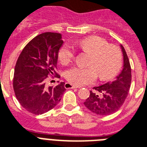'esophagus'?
I'll return each mask as SVG.
<instances>
[{
  "mask_svg": "<svg viewBox=\"0 0 147 147\" xmlns=\"http://www.w3.org/2000/svg\"><path fill=\"white\" fill-rule=\"evenodd\" d=\"M78 87H77V86H75V85H72L71 84H69V83H65V88H66V89H71V88H72V89H75V88H78Z\"/></svg>",
  "mask_w": 147,
  "mask_h": 147,
  "instance_id": "obj_1",
  "label": "esophagus"
}]
</instances>
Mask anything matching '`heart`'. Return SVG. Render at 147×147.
<instances>
[{
	"instance_id": "b5f03b06",
	"label": "heart",
	"mask_w": 147,
	"mask_h": 147,
	"mask_svg": "<svg viewBox=\"0 0 147 147\" xmlns=\"http://www.w3.org/2000/svg\"><path fill=\"white\" fill-rule=\"evenodd\" d=\"M83 51L90 53L88 67L75 66L65 71V78L74 85L90 84L96 80L97 73L102 79H109L115 76L122 63L121 53L117 47L111 46L100 37L91 36L76 43ZM76 56L71 46L64 45L59 49L58 57L60 63L67 65Z\"/></svg>"
}]
</instances>
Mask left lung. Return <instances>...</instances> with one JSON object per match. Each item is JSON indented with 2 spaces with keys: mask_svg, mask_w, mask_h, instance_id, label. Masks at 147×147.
Segmentation results:
<instances>
[{
  "mask_svg": "<svg viewBox=\"0 0 147 147\" xmlns=\"http://www.w3.org/2000/svg\"><path fill=\"white\" fill-rule=\"evenodd\" d=\"M124 57L123 69L113 82L95 87L84 106L92 113L100 115H108L115 113L122 107L129 92L131 83V69L125 48L121 46Z\"/></svg>",
  "mask_w": 147,
  "mask_h": 147,
  "instance_id": "obj_1",
  "label": "left lung"
}]
</instances>
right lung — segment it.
Returning a JSON list of instances; mask_svg holds the SVG:
<instances>
[{"label":"right lung","mask_w":147,"mask_h":147,"mask_svg":"<svg viewBox=\"0 0 147 147\" xmlns=\"http://www.w3.org/2000/svg\"><path fill=\"white\" fill-rule=\"evenodd\" d=\"M63 43L59 33L38 34L26 45L16 63L14 93L20 105L34 115L54 108L65 91L64 82L56 86L47 84L49 78H60L56 69Z\"/></svg>","instance_id":"obj_1"}]
</instances>
